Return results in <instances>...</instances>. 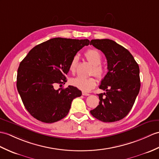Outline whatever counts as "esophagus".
I'll list each match as a JSON object with an SVG mask.
<instances>
[{"label":"esophagus","mask_w":159,"mask_h":159,"mask_svg":"<svg viewBox=\"0 0 159 159\" xmlns=\"http://www.w3.org/2000/svg\"><path fill=\"white\" fill-rule=\"evenodd\" d=\"M82 95H85V96H88V95H89L90 94H89V93H86V92H84V91H83V92H82Z\"/></svg>","instance_id":"1"}]
</instances>
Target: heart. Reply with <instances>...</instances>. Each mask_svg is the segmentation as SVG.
I'll list each match as a JSON object with an SVG mask.
<instances>
[{
    "label": "heart",
    "instance_id": "1",
    "mask_svg": "<svg viewBox=\"0 0 159 159\" xmlns=\"http://www.w3.org/2000/svg\"><path fill=\"white\" fill-rule=\"evenodd\" d=\"M85 57L87 60L89 61L93 68L92 69L91 73L94 74L99 79H102L105 75V69L101 65L102 61V55L96 49H91L86 51ZM79 57L77 55L73 57L69 66V70L72 73L76 72L77 64H78ZM71 84L73 86L77 87L83 91H89L93 89L97 84V80L93 76L82 77L78 76L73 78L71 80Z\"/></svg>",
    "mask_w": 159,
    "mask_h": 159
}]
</instances>
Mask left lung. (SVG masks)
<instances>
[{"label": "left lung", "mask_w": 159, "mask_h": 159, "mask_svg": "<svg viewBox=\"0 0 159 159\" xmlns=\"http://www.w3.org/2000/svg\"><path fill=\"white\" fill-rule=\"evenodd\" d=\"M90 45L102 51L107 60L108 72L101 81L99 105L90 111L105 123L123 119L130 112L140 89L139 68L131 53L110 39L91 40Z\"/></svg>", "instance_id": "1"}]
</instances>
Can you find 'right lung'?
<instances>
[{
    "label": "right lung",
    "mask_w": 159,
    "mask_h": 159,
    "mask_svg": "<svg viewBox=\"0 0 159 159\" xmlns=\"http://www.w3.org/2000/svg\"><path fill=\"white\" fill-rule=\"evenodd\" d=\"M88 39L54 38L35 46L17 70V89L25 108L40 121L52 123L67 115L72 100L82 95L76 87L55 89L67 81L66 75L73 57Z\"/></svg>",
    "instance_id": "right-lung-1"
}]
</instances>
